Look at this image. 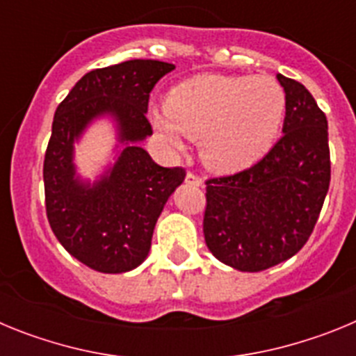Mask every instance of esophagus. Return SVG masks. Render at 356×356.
<instances>
[{
    "label": "esophagus",
    "instance_id": "1",
    "mask_svg": "<svg viewBox=\"0 0 356 356\" xmlns=\"http://www.w3.org/2000/svg\"><path fill=\"white\" fill-rule=\"evenodd\" d=\"M185 184L193 185V187H200V185L203 184V180H201L200 176L193 175V172H188V175L185 176Z\"/></svg>",
    "mask_w": 356,
    "mask_h": 356
}]
</instances>
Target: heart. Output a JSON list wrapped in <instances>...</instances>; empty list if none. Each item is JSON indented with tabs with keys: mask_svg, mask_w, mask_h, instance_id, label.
Here are the masks:
<instances>
[{
	"mask_svg": "<svg viewBox=\"0 0 356 356\" xmlns=\"http://www.w3.org/2000/svg\"><path fill=\"white\" fill-rule=\"evenodd\" d=\"M284 115L285 92L273 78L210 72L175 85L151 122L172 151H184L181 135L200 140L207 168L232 175L271 149Z\"/></svg>",
	"mask_w": 356,
	"mask_h": 356,
	"instance_id": "obj_1",
	"label": "heart"
}]
</instances>
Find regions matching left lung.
Here are the masks:
<instances>
[{"label": "left lung", "instance_id": "8db88e82", "mask_svg": "<svg viewBox=\"0 0 356 356\" xmlns=\"http://www.w3.org/2000/svg\"><path fill=\"white\" fill-rule=\"evenodd\" d=\"M276 78L285 92L284 137L246 171L207 181V246L244 273L294 257L312 234L330 187L326 115L305 85Z\"/></svg>", "mask_w": 356, "mask_h": 356}]
</instances>
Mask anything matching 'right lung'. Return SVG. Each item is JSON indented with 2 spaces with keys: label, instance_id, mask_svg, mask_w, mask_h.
Wrapping results in <instances>:
<instances>
[{
  "label": "right lung",
  "instance_id": "add662e5",
  "mask_svg": "<svg viewBox=\"0 0 356 356\" xmlns=\"http://www.w3.org/2000/svg\"><path fill=\"white\" fill-rule=\"evenodd\" d=\"M175 65L128 60L94 69L76 81L53 118L44 156L46 213L69 254L99 273H128L146 260L156 219L185 180L181 168H162L140 147L153 134L149 92ZM115 122V163L97 180L79 176L74 144L94 120Z\"/></svg>",
  "mask_w": 356,
  "mask_h": 356
}]
</instances>
